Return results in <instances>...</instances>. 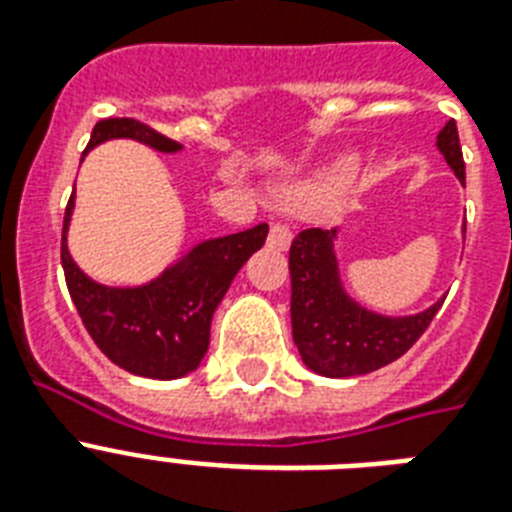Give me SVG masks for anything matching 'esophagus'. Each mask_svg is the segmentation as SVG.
<instances>
[{"mask_svg": "<svg viewBox=\"0 0 512 512\" xmlns=\"http://www.w3.org/2000/svg\"><path fill=\"white\" fill-rule=\"evenodd\" d=\"M292 244V228H289L287 223H271V233H268V247L271 249H279V252H284V249Z\"/></svg>", "mask_w": 512, "mask_h": 512, "instance_id": "esophagus-1", "label": "esophagus"}]
</instances>
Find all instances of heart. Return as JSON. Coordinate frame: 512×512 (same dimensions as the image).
<instances>
[{"mask_svg": "<svg viewBox=\"0 0 512 512\" xmlns=\"http://www.w3.org/2000/svg\"><path fill=\"white\" fill-rule=\"evenodd\" d=\"M350 170H353V164H345V167H340V175H348Z\"/></svg>", "mask_w": 512, "mask_h": 512, "instance_id": "heart-1", "label": "heart"}]
</instances>
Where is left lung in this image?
Segmentation results:
<instances>
[{
    "label": "left lung",
    "instance_id": "obj_1",
    "mask_svg": "<svg viewBox=\"0 0 512 512\" xmlns=\"http://www.w3.org/2000/svg\"><path fill=\"white\" fill-rule=\"evenodd\" d=\"M436 148L465 183L460 135L454 119L438 132ZM465 231V228H462ZM340 228H305L289 249L292 276V337L303 364L324 377H358L388 366L428 329L444 297L412 316L369 311L342 284L335 241Z\"/></svg>",
    "mask_w": 512,
    "mask_h": 512
}]
</instances>
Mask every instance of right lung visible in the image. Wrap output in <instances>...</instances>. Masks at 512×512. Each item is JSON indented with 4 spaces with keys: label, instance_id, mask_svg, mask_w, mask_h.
<instances>
[{
    "label": "right lung",
    "instance_id": "right-lung-1",
    "mask_svg": "<svg viewBox=\"0 0 512 512\" xmlns=\"http://www.w3.org/2000/svg\"><path fill=\"white\" fill-rule=\"evenodd\" d=\"M138 140L159 154L183 151L180 143L164 138L135 119H103L95 124L87 151L106 140ZM84 151V154H87ZM74 199L63 217L60 263L68 292L84 327L103 353L124 372L177 380L199 369L209 348L212 313L231 287L241 265L265 244L268 225L204 239L177 257L156 279L138 287H108L90 279L68 252V225Z\"/></svg>",
    "mask_w": 512,
    "mask_h": 512
}]
</instances>
